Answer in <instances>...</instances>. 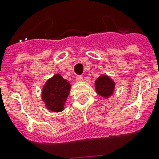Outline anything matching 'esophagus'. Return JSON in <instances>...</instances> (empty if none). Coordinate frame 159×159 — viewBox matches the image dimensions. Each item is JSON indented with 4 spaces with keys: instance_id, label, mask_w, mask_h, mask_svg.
Returning a JSON list of instances; mask_svg holds the SVG:
<instances>
[{
    "instance_id": "34e87169",
    "label": "esophagus",
    "mask_w": 159,
    "mask_h": 159,
    "mask_svg": "<svg viewBox=\"0 0 159 159\" xmlns=\"http://www.w3.org/2000/svg\"><path fill=\"white\" fill-rule=\"evenodd\" d=\"M77 82H82V81H83V77H82V76H77Z\"/></svg>"
}]
</instances>
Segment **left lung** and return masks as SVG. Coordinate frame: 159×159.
Returning <instances> with one entry per match:
<instances>
[{"label": "left lung", "instance_id": "obj_1", "mask_svg": "<svg viewBox=\"0 0 159 159\" xmlns=\"http://www.w3.org/2000/svg\"><path fill=\"white\" fill-rule=\"evenodd\" d=\"M115 85V82L111 77L106 75H101L95 82L96 92L100 96L105 98H108L113 94Z\"/></svg>", "mask_w": 159, "mask_h": 159}]
</instances>
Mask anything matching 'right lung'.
Wrapping results in <instances>:
<instances>
[{"mask_svg": "<svg viewBox=\"0 0 159 159\" xmlns=\"http://www.w3.org/2000/svg\"><path fill=\"white\" fill-rule=\"evenodd\" d=\"M70 88L69 82L63 79L60 74H56L49 78L42 90V100L47 109L53 112L63 111Z\"/></svg>", "mask_w": 159, "mask_h": 159, "instance_id": "right-lung-1", "label": "right lung"}]
</instances>
